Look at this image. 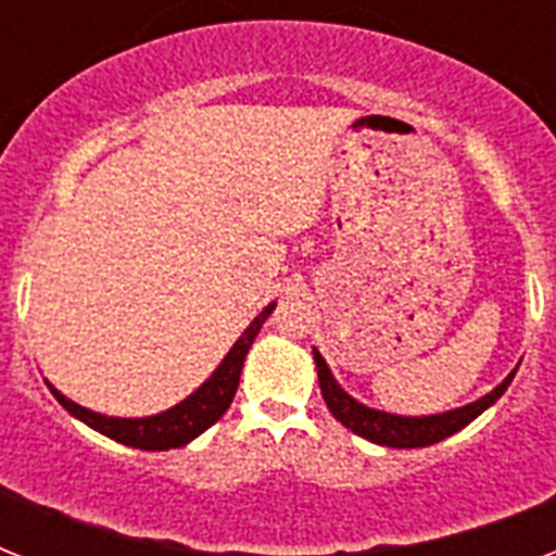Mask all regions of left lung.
Wrapping results in <instances>:
<instances>
[{
    "mask_svg": "<svg viewBox=\"0 0 556 556\" xmlns=\"http://www.w3.org/2000/svg\"><path fill=\"white\" fill-rule=\"evenodd\" d=\"M314 364H317L320 392L326 406H329V413L334 415L343 427L357 432L361 439H369L375 441V444H383V447H430V444H439V441H444L447 435H453V432H458L462 427H467L473 418H479L488 406L496 404L502 397V392H505L510 380H514V375H517V369L510 371L500 387L493 389V392H488L484 397H479V401H473V404L458 406V409H450V413L406 418V415L380 413V409L357 404L355 397L349 395V392H343V387L334 380L329 364L323 361V355L317 349H314Z\"/></svg>",
    "mask_w": 556,
    "mask_h": 556,
    "instance_id": "left-lung-1",
    "label": "left lung"
}]
</instances>
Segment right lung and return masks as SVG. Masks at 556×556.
Segmentation results:
<instances>
[{
  "label": "right lung",
  "mask_w": 556,
  "mask_h": 556,
  "mask_svg": "<svg viewBox=\"0 0 556 556\" xmlns=\"http://www.w3.org/2000/svg\"><path fill=\"white\" fill-rule=\"evenodd\" d=\"M270 312H274V303L268 308H262V314L256 320L244 329V334L233 343V349L227 352V357L218 364V369L210 375L204 383H201L190 397H185L181 404L169 406L167 413L150 415V418H112V415L91 413L86 406L74 404L63 392H56L51 383V392L60 404L80 418L83 424H89L91 430L103 432L109 439L121 441L126 447L138 450H169V447H185L190 444L195 435L213 427V424L227 413V406L233 401L236 387H239V375H242L244 355L248 349L253 346V340L260 334L262 323L268 320Z\"/></svg>",
  "instance_id": "right-lung-1"
}]
</instances>
